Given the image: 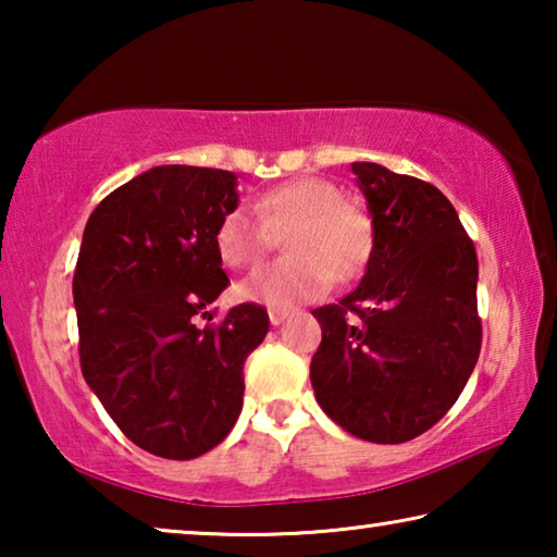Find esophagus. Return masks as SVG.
Returning a JSON list of instances; mask_svg holds the SVG:
<instances>
[{
  "label": "esophagus",
  "mask_w": 557,
  "mask_h": 557,
  "mask_svg": "<svg viewBox=\"0 0 557 557\" xmlns=\"http://www.w3.org/2000/svg\"><path fill=\"white\" fill-rule=\"evenodd\" d=\"M268 314H270V322H272V324H275V326H280V324H282V322H285V319L289 317V312H287V309H277V307H272Z\"/></svg>",
  "instance_id": "esophagus-1"
}]
</instances>
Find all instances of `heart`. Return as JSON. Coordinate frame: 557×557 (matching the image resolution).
Listing matches in <instances>:
<instances>
[{
	"label": "heart",
	"instance_id": "b5f03b06",
	"mask_svg": "<svg viewBox=\"0 0 557 557\" xmlns=\"http://www.w3.org/2000/svg\"><path fill=\"white\" fill-rule=\"evenodd\" d=\"M219 221L215 248L231 268L252 270L285 238L289 256L243 282L240 295L268 305L314 299L336 282H351L369 265L375 245L373 221L361 206L344 201L334 182L297 176L270 188Z\"/></svg>",
	"mask_w": 557,
	"mask_h": 557
}]
</instances>
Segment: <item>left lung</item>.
<instances>
[{
	"label": "left lung",
	"mask_w": 557,
	"mask_h": 557,
	"mask_svg": "<svg viewBox=\"0 0 557 557\" xmlns=\"http://www.w3.org/2000/svg\"><path fill=\"white\" fill-rule=\"evenodd\" d=\"M375 245L366 275L314 309L317 403L354 437L400 445L445 418L482 351L474 243L447 196L422 178L354 162Z\"/></svg>",
	"instance_id": "left-lung-1"
}]
</instances>
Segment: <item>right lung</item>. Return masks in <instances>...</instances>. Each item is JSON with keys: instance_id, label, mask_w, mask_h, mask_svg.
<instances>
[{"instance_id": "add662e5", "label": "right lung", "mask_w": 557, "mask_h": 557, "mask_svg": "<svg viewBox=\"0 0 557 557\" xmlns=\"http://www.w3.org/2000/svg\"><path fill=\"white\" fill-rule=\"evenodd\" d=\"M235 206L231 172L166 164L108 194L83 231L73 275L83 379L149 455L201 457L240 414L265 307L243 301L196 324L211 322L206 307L228 287L215 228Z\"/></svg>"}]
</instances>
